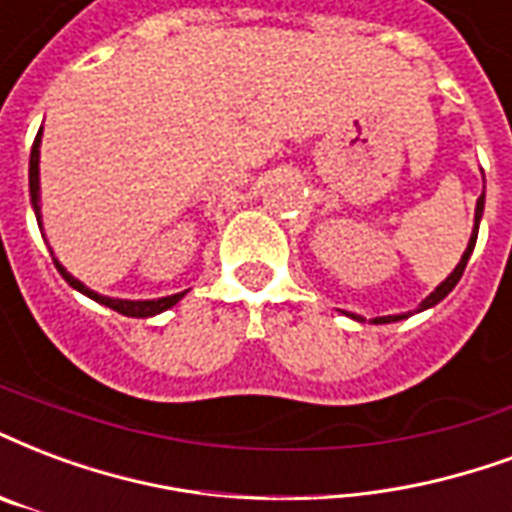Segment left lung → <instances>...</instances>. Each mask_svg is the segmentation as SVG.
<instances>
[{"label": "left lung", "mask_w": 512, "mask_h": 512, "mask_svg": "<svg viewBox=\"0 0 512 512\" xmlns=\"http://www.w3.org/2000/svg\"><path fill=\"white\" fill-rule=\"evenodd\" d=\"M483 206H486V192H483V195H480V198H478V206H475V227H472V236H469V244H467V249H464V255H461V260H458V266L453 268V274H450L448 279L442 282V285L434 287V293L426 295V298L420 301V306H418V309H415V312H423V309H431V306H437L439 301H442V298H445V295H448L450 290H453V287L458 285V279H461V274H464V268H467V263H469V255L475 252V241H478V227H480V217H483ZM410 314L412 312H407V314H388V317H374V323H377V325H382V323H399V320H404V317H410ZM352 320H361V323H363V317H355V314H352Z\"/></svg>", "instance_id": "left-lung-1"}]
</instances>
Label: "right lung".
<instances>
[{
	"label": "right lung",
	"mask_w": 512,
	"mask_h": 512,
	"mask_svg": "<svg viewBox=\"0 0 512 512\" xmlns=\"http://www.w3.org/2000/svg\"><path fill=\"white\" fill-rule=\"evenodd\" d=\"M40 138H43V130L37 132V138H34V146H32V154H29V198H32V208H34V217H37V225L43 227V211H40ZM54 266L56 271L64 276V282L70 287H75L78 293L89 295L92 301L97 304L108 306L113 312L124 314V317H154V314L165 312L170 306H176L187 295L184 293H176V295H165V298H154V301H124V298H108V295H100L94 293L92 287H86L83 282H78L67 268L59 263L54 257Z\"/></svg>",
	"instance_id": "1"
}]
</instances>
